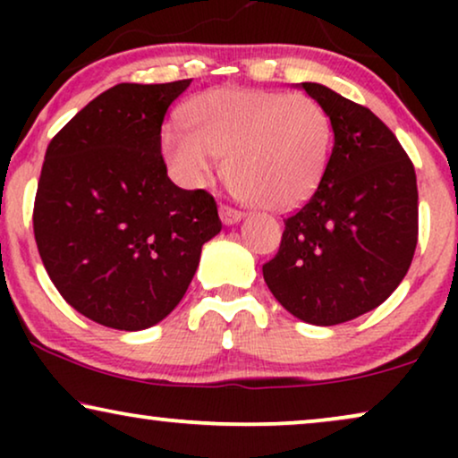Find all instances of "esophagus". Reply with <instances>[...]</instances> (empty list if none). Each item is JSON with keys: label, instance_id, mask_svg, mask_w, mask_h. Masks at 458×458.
Wrapping results in <instances>:
<instances>
[{"label": "esophagus", "instance_id": "1", "mask_svg": "<svg viewBox=\"0 0 458 458\" xmlns=\"http://www.w3.org/2000/svg\"><path fill=\"white\" fill-rule=\"evenodd\" d=\"M242 218H243V215H242L240 210L231 208V206H221V221H223V225H227V227H231V225L240 223Z\"/></svg>", "mask_w": 458, "mask_h": 458}]
</instances>
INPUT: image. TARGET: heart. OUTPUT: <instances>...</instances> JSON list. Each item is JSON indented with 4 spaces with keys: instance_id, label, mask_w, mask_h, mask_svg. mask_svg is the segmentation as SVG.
Here are the masks:
<instances>
[{
    "instance_id": "b5f03b06",
    "label": "heart",
    "mask_w": 458,
    "mask_h": 458,
    "mask_svg": "<svg viewBox=\"0 0 458 458\" xmlns=\"http://www.w3.org/2000/svg\"><path fill=\"white\" fill-rule=\"evenodd\" d=\"M190 133L162 131V154L187 187L208 183L215 156L237 196L267 210L309 199L327 171L334 129L317 99L302 93L218 87L191 99Z\"/></svg>"
}]
</instances>
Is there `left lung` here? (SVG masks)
Returning <instances> with one entry per match:
<instances>
[{"label": "left lung", "mask_w": 458, "mask_h": 458, "mask_svg": "<svg viewBox=\"0 0 458 458\" xmlns=\"http://www.w3.org/2000/svg\"><path fill=\"white\" fill-rule=\"evenodd\" d=\"M296 87L329 114L334 148L321 185L285 218L262 275L287 312L329 327L377 309L404 279L417 248V177L371 110L325 85Z\"/></svg>", "instance_id": "8db88e82"}]
</instances>
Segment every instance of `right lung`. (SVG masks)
<instances>
[{"mask_svg": "<svg viewBox=\"0 0 458 458\" xmlns=\"http://www.w3.org/2000/svg\"><path fill=\"white\" fill-rule=\"evenodd\" d=\"M190 83L114 85L47 146L37 248L62 298L104 327L141 331L171 315L223 227L215 198L174 185L160 154L168 106Z\"/></svg>", "mask_w": 458, "mask_h": 458, "instance_id": "add662e5", "label": "right lung"}]
</instances>
